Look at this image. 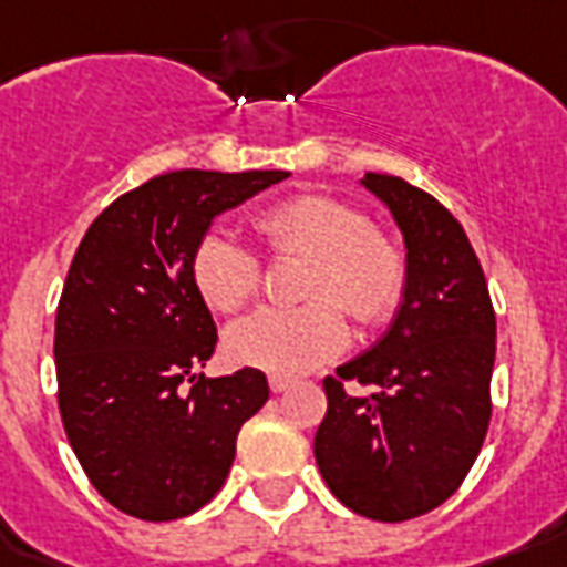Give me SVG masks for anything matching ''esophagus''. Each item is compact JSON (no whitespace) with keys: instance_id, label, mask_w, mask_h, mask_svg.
Masks as SVG:
<instances>
[{"instance_id":"esophagus-1","label":"esophagus","mask_w":567,"mask_h":567,"mask_svg":"<svg viewBox=\"0 0 567 567\" xmlns=\"http://www.w3.org/2000/svg\"><path fill=\"white\" fill-rule=\"evenodd\" d=\"M289 384H292V381L284 379V375H271V379H269L271 393H284V390H289Z\"/></svg>"}]
</instances>
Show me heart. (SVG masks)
Segmentation results:
<instances>
[{
	"label": "heart",
	"instance_id": "heart-1",
	"mask_svg": "<svg viewBox=\"0 0 567 567\" xmlns=\"http://www.w3.org/2000/svg\"><path fill=\"white\" fill-rule=\"evenodd\" d=\"M254 230L271 257H305L298 307H262L227 328V354L271 375H301L343 352L349 313L361 328H379L402 305L408 260L367 215L331 195H292L254 215ZM192 284L206 307L234 313L260 289V260L234 236L209 230L197 239Z\"/></svg>",
	"mask_w": 567,
	"mask_h": 567
}]
</instances>
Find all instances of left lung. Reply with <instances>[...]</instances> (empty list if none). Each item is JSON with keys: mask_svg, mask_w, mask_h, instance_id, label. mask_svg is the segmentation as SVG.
<instances>
[{"mask_svg": "<svg viewBox=\"0 0 567 567\" xmlns=\"http://www.w3.org/2000/svg\"><path fill=\"white\" fill-rule=\"evenodd\" d=\"M405 236L408 289L379 343L322 381L328 411L313 452L343 506L399 524L450 499L491 423L497 316L458 218L402 177L361 179ZM346 380L372 386L352 398Z\"/></svg>", "mask_w": 567, "mask_h": 567, "instance_id": "1", "label": "left lung"}]
</instances>
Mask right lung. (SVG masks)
Wrapping results in <instances>:
<instances>
[{
    "instance_id": "right-lung-1",
    "label": "right lung",
    "mask_w": 567,
    "mask_h": 567,
    "mask_svg": "<svg viewBox=\"0 0 567 567\" xmlns=\"http://www.w3.org/2000/svg\"><path fill=\"white\" fill-rule=\"evenodd\" d=\"M287 171H171L96 215L55 313L59 411L100 497L138 520H177L221 491L236 437L269 399L260 370L206 379L209 307L188 260L215 215Z\"/></svg>"
}]
</instances>
